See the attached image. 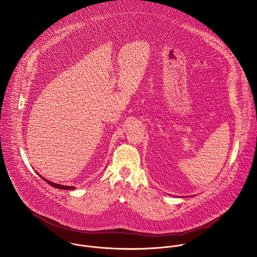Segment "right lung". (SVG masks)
<instances>
[{
	"label": "right lung",
	"mask_w": 257,
	"mask_h": 257,
	"mask_svg": "<svg viewBox=\"0 0 257 257\" xmlns=\"http://www.w3.org/2000/svg\"><path fill=\"white\" fill-rule=\"evenodd\" d=\"M43 180H45L48 184H50L52 187H54L56 189H61V190H73V189H75L74 187H68V186H62V185H59V184H55V183L50 182V181H48V180H46L44 178H43Z\"/></svg>",
	"instance_id": "obj_1"
}]
</instances>
